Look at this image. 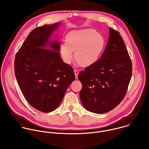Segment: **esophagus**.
<instances>
[{
    "label": "esophagus",
    "instance_id": "34e87169",
    "mask_svg": "<svg viewBox=\"0 0 149 149\" xmlns=\"http://www.w3.org/2000/svg\"><path fill=\"white\" fill-rule=\"evenodd\" d=\"M74 74H75L76 79H77V78H78V74H79V70H77V69H74Z\"/></svg>",
    "mask_w": 149,
    "mask_h": 149
}]
</instances>
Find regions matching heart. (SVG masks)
<instances>
[{"instance_id": "heart-1", "label": "heart", "mask_w": 149, "mask_h": 149, "mask_svg": "<svg viewBox=\"0 0 149 149\" xmlns=\"http://www.w3.org/2000/svg\"><path fill=\"white\" fill-rule=\"evenodd\" d=\"M105 46L103 37L92 29L73 30L66 36V42L61 43L60 52L64 62L70 64L74 56L83 66L95 64Z\"/></svg>"}]
</instances>
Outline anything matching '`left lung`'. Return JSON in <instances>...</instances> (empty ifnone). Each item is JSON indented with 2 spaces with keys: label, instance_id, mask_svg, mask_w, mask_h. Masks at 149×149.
Here are the masks:
<instances>
[{
  "label": "left lung",
  "instance_id": "obj_1",
  "mask_svg": "<svg viewBox=\"0 0 149 149\" xmlns=\"http://www.w3.org/2000/svg\"><path fill=\"white\" fill-rule=\"evenodd\" d=\"M132 75V63L120 33L109 27V36L101 58L81 71L80 97L88 111L107 112L123 99Z\"/></svg>",
  "mask_w": 149,
  "mask_h": 149
}]
</instances>
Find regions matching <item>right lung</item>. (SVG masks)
Wrapping results in <instances>:
<instances>
[{"mask_svg": "<svg viewBox=\"0 0 149 149\" xmlns=\"http://www.w3.org/2000/svg\"><path fill=\"white\" fill-rule=\"evenodd\" d=\"M61 22L34 29L16 54L15 77L28 103L43 112L54 111L61 104L75 80L72 66L60 54V44L50 41Z\"/></svg>", "mask_w": 149, "mask_h": 149, "instance_id": "add662e5", "label": "right lung"}]
</instances>
